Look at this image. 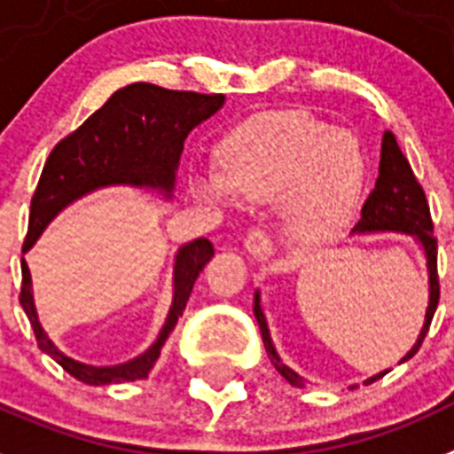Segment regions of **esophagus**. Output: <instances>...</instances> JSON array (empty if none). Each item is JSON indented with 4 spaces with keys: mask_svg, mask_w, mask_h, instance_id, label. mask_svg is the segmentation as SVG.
Listing matches in <instances>:
<instances>
[{
    "mask_svg": "<svg viewBox=\"0 0 454 454\" xmlns=\"http://www.w3.org/2000/svg\"><path fill=\"white\" fill-rule=\"evenodd\" d=\"M243 250H246V254L253 262H267L273 253V246L269 241L267 231L253 230L246 236V241H243Z\"/></svg>",
    "mask_w": 454,
    "mask_h": 454,
    "instance_id": "esophagus-1",
    "label": "esophagus"
}]
</instances>
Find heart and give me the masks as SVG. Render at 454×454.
<instances>
[{"mask_svg":"<svg viewBox=\"0 0 454 454\" xmlns=\"http://www.w3.org/2000/svg\"><path fill=\"white\" fill-rule=\"evenodd\" d=\"M220 174L192 183L194 197L223 206L283 201V231L299 250L329 243L346 227L366 178V157L346 129L299 114L264 115L239 127L220 148Z\"/></svg>","mask_w":454,"mask_h":454,"instance_id":"obj_1","label":"heart"}]
</instances>
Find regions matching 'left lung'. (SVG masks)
I'll return each mask as SVG.
<instances>
[{"instance_id":"left-lung-1","label":"left lung","mask_w":454,"mask_h":454,"mask_svg":"<svg viewBox=\"0 0 454 454\" xmlns=\"http://www.w3.org/2000/svg\"><path fill=\"white\" fill-rule=\"evenodd\" d=\"M373 231H396V234L413 236L415 241L420 243L422 253H425L427 262V276H429V303H427L425 325H422L418 340L413 348L402 357V362H408L418 350H420L422 340H425L432 317L436 313L438 306V273H436V239H434V224L432 215H429V204H427L425 190L415 178L413 168L403 157L402 148L396 144V138L392 132L383 134V144H380V167H378V178L373 192L369 194V200L362 206V218L355 224L353 234H373ZM254 317L260 325L262 340L267 348V355L271 359V364L276 366L280 376L286 378L292 387H303L306 380L299 376L297 371H292L290 366L278 357L276 348H273L271 334H269L267 317L260 306V290L254 292ZM399 362V364H402ZM389 371V369H387ZM387 371H380L376 376L366 378L364 383H376L378 378H383Z\"/></svg>"}]
</instances>
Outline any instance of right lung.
<instances>
[{
	"mask_svg": "<svg viewBox=\"0 0 454 454\" xmlns=\"http://www.w3.org/2000/svg\"><path fill=\"white\" fill-rule=\"evenodd\" d=\"M224 95H200L185 90H167L153 83H132L108 97L99 111L90 115L76 132L62 138L46 167L29 206V230L22 253L32 248L51 220L67 206L85 194L111 185H132L155 190L171 200L176 171L181 164L183 144L187 134L204 120L218 114ZM213 243L194 239L181 246L174 264V299L160 334L145 353L115 366H92L67 357L41 327L32 294V276L27 262L20 260L22 287L20 306L32 322L36 343L48 357L58 362L67 373L85 385L129 383L148 378L155 366L164 340L174 332L183 316L194 280L211 262Z\"/></svg>",
	"mask_w": 454,
	"mask_h": 454,
	"instance_id": "right-lung-1",
	"label": "right lung"
}]
</instances>
